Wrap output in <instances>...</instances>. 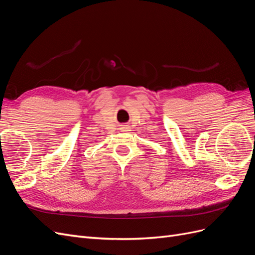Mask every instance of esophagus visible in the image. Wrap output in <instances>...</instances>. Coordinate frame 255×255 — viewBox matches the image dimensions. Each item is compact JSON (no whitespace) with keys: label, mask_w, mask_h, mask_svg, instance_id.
Listing matches in <instances>:
<instances>
[{"label":"esophagus","mask_w":255,"mask_h":255,"mask_svg":"<svg viewBox=\"0 0 255 255\" xmlns=\"http://www.w3.org/2000/svg\"><path fill=\"white\" fill-rule=\"evenodd\" d=\"M125 130H127V132H128V130H129V128L127 126V127L125 128Z\"/></svg>","instance_id":"esophagus-1"}]
</instances>
